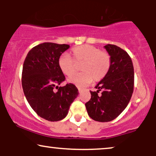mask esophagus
Wrapping results in <instances>:
<instances>
[{
	"mask_svg": "<svg viewBox=\"0 0 156 156\" xmlns=\"http://www.w3.org/2000/svg\"><path fill=\"white\" fill-rule=\"evenodd\" d=\"M84 88H81V87H78V90H79V91H80V92H81V91H82V90H84Z\"/></svg>",
	"mask_w": 156,
	"mask_h": 156,
	"instance_id": "esophagus-1",
	"label": "esophagus"
}]
</instances>
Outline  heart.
<instances>
[{"mask_svg": "<svg viewBox=\"0 0 156 156\" xmlns=\"http://www.w3.org/2000/svg\"><path fill=\"white\" fill-rule=\"evenodd\" d=\"M72 57L63 53L58 58L59 69L67 76H70L75 71V63L82 62L80 70L83 71L68 79V82L83 87L92 82H99L105 77L112 65V57L107 52L100 51L92 45L83 44L72 50Z\"/></svg>", "mask_w": 156, "mask_h": 156, "instance_id": "heart-1", "label": "heart"}]
</instances>
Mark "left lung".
Instances as JSON below:
<instances>
[{
    "mask_svg": "<svg viewBox=\"0 0 156 156\" xmlns=\"http://www.w3.org/2000/svg\"><path fill=\"white\" fill-rule=\"evenodd\" d=\"M104 48L112 57V65L105 77L90 91L91 99L85 104L93 120L108 122L125 109L133 91L134 71L129 54L119 47L108 44ZM100 93H99V91Z\"/></svg>",
    "mask_w": 156,
    "mask_h": 156,
    "instance_id": "left-lung-1",
    "label": "left lung"
}]
</instances>
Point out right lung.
Masks as SVG:
<instances>
[{"mask_svg": "<svg viewBox=\"0 0 156 156\" xmlns=\"http://www.w3.org/2000/svg\"><path fill=\"white\" fill-rule=\"evenodd\" d=\"M69 48V44L44 42L32 48L23 63L22 86L25 98L36 114L49 121L65 119L79 94L71 83L58 87L65 80L58 58Z\"/></svg>", "mask_w": 156, "mask_h": 156, "instance_id": "obj_1", "label": "right lung"}]
</instances>
